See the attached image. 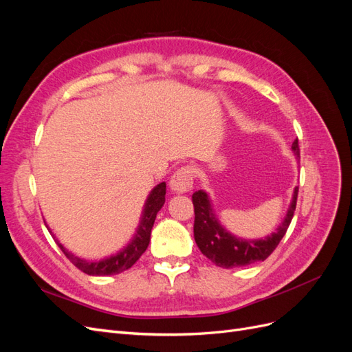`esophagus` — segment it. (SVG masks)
Masks as SVG:
<instances>
[{"mask_svg":"<svg viewBox=\"0 0 352 352\" xmlns=\"http://www.w3.org/2000/svg\"><path fill=\"white\" fill-rule=\"evenodd\" d=\"M194 185V168L192 167H180L177 172L170 179V188L173 192L185 194L189 192Z\"/></svg>","mask_w":352,"mask_h":352,"instance_id":"1","label":"esophagus"}]
</instances>
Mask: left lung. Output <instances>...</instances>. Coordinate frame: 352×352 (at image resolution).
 Segmentation results:
<instances>
[{
	"label": "left lung",
	"mask_w": 352,
	"mask_h": 352,
	"mask_svg": "<svg viewBox=\"0 0 352 352\" xmlns=\"http://www.w3.org/2000/svg\"><path fill=\"white\" fill-rule=\"evenodd\" d=\"M292 151L296 158L300 157L298 140L292 144ZM296 197L298 186L294 189L289 208L276 232L260 239H243L232 235L229 230L221 226L214 210H212V202L208 194L202 189L197 190L192 195L195 211L194 238L199 251L223 269L243 267V265H250L252 263L264 261L276 250L289 228L296 207Z\"/></svg>",
	"instance_id": "left-lung-1"
}]
</instances>
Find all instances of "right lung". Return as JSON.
<instances>
[{"mask_svg": "<svg viewBox=\"0 0 352 352\" xmlns=\"http://www.w3.org/2000/svg\"><path fill=\"white\" fill-rule=\"evenodd\" d=\"M164 201H166V182H162L151 190L150 195H148L142 210V214H141L140 225H138V229L131 242L117 254H113L110 257H105L101 260H85L78 257V255H74L72 251H69L65 245L60 243V241L56 238L54 233L51 230L50 233L52 235V238L56 239L60 250L65 252L66 257L83 273H87L89 276L119 274L127 269H131L148 248V243H150V236H151V229L154 226L157 212L164 206Z\"/></svg>", "mask_w": 352, "mask_h": 352, "instance_id": "obj_1", "label": "right lung"}]
</instances>
